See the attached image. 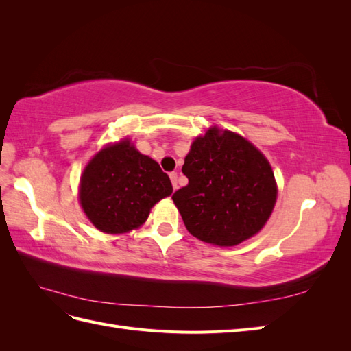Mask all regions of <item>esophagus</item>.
Segmentation results:
<instances>
[{
    "label": "esophagus",
    "instance_id": "34e87169",
    "mask_svg": "<svg viewBox=\"0 0 351 351\" xmlns=\"http://www.w3.org/2000/svg\"><path fill=\"white\" fill-rule=\"evenodd\" d=\"M169 178H171V183H173V187H174V190L178 187L177 186V178H178V176H177V173H169Z\"/></svg>",
    "mask_w": 351,
    "mask_h": 351
}]
</instances>
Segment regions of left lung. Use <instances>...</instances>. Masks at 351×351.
<instances>
[{"instance_id": "left-lung-1", "label": "left lung", "mask_w": 351, "mask_h": 351, "mask_svg": "<svg viewBox=\"0 0 351 351\" xmlns=\"http://www.w3.org/2000/svg\"><path fill=\"white\" fill-rule=\"evenodd\" d=\"M189 178L173 200L192 236L236 246L268 221L277 200L269 162L244 137L212 127L197 137L182 168Z\"/></svg>"}]
</instances>
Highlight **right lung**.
Wrapping results in <instances>:
<instances>
[{"instance_id":"add662e5","label":"right lung","mask_w":351,"mask_h":351,"mask_svg":"<svg viewBox=\"0 0 351 351\" xmlns=\"http://www.w3.org/2000/svg\"><path fill=\"white\" fill-rule=\"evenodd\" d=\"M171 193L159 164L123 141L105 147L84 168L79 196L95 227L120 234L142 226L156 202Z\"/></svg>"}]
</instances>
